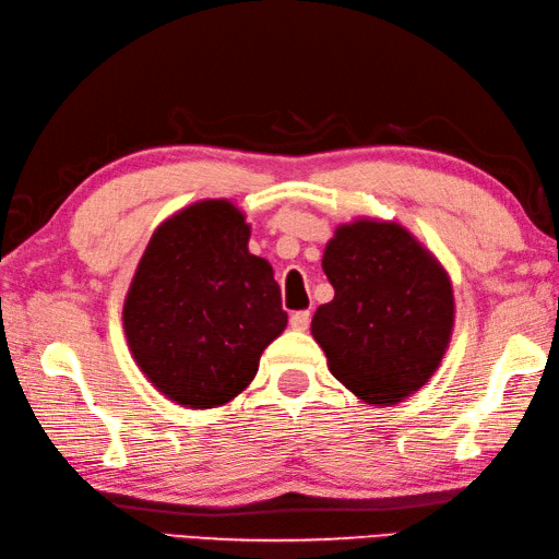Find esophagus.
<instances>
[{"label": "esophagus", "instance_id": "obj_1", "mask_svg": "<svg viewBox=\"0 0 559 559\" xmlns=\"http://www.w3.org/2000/svg\"><path fill=\"white\" fill-rule=\"evenodd\" d=\"M309 321H311V311H294L289 319V325L294 331H307Z\"/></svg>", "mask_w": 559, "mask_h": 559}]
</instances>
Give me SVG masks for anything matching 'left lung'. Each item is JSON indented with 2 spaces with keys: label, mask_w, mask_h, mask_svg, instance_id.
<instances>
[{
  "label": "left lung",
  "mask_w": 559,
  "mask_h": 559,
  "mask_svg": "<svg viewBox=\"0 0 559 559\" xmlns=\"http://www.w3.org/2000/svg\"><path fill=\"white\" fill-rule=\"evenodd\" d=\"M321 267L335 297L311 319L331 374L372 406L416 394L443 362L455 329L448 270L396 221L335 228Z\"/></svg>",
  "instance_id": "left-lung-1"
}]
</instances>
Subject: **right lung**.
I'll list each match as a JSON object with an SVG mask.
<instances>
[{"instance_id": "1", "label": "right lung", "mask_w": 559, "mask_h": 559, "mask_svg": "<svg viewBox=\"0 0 559 559\" xmlns=\"http://www.w3.org/2000/svg\"><path fill=\"white\" fill-rule=\"evenodd\" d=\"M250 224L230 199L167 216L123 299L139 370L173 404L216 408L246 392L260 355L287 329L275 272L248 250Z\"/></svg>"}]
</instances>
